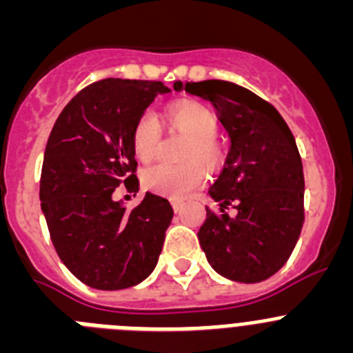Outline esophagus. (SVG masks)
Masks as SVG:
<instances>
[{
  "mask_svg": "<svg viewBox=\"0 0 353 353\" xmlns=\"http://www.w3.org/2000/svg\"><path fill=\"white\" fill-rule=\"evenodd\" d=\"M171 205H173V210L176 212V214H179V212H182V208H183L182 201H173V203H171Z\"/></svg>",
  "mask_w": 353,
  "mask_h": 353,
  "instance_id": "1",
  "label": "esophagus"
}]
</instances>
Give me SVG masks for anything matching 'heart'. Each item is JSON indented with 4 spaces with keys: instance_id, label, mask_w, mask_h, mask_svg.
<instances>
[{
    "instance_id": "obj_1",
    "label": "heart",
    "mask_w": 353,
    "mask_h": 353,
    "mask_svg": "<svg viewBox=\"0 0 353 353\" xmlns=\"http://www.w3.org/2000/svg\"><path fill=\"white\" fill-rule=\"evenodd\" d=\"M166 118L171 127L191 134L183 146L182 164L161 162L150 166L143 173V182L150 191L168 198L182 199L198 191L207 182V164H215L219 159V145L215 134L219 121L210 108L192 101L173 102L166 108ZM161 145V125L154 111H145L138 118L132 130V148L139 161L148 162L157 155Z\"/></svg>"
}]
</instances>
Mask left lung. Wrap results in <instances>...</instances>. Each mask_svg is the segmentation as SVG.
Wrapping results in <instances>:
<instances>
[{
	"label": "left lung",
	"instance_id": "left-lung-1",
	"mask_svg": "<svg viewBox=\"0 0 353 353\" xmlns=\"http://www.w3.org/2000/svg\"><path fill=\"white\" fill-rule=\"evenodd\" d=\"M187 93L210 101L230 136V152L208 194L199 245L215 272L239 283H260L288 261L304 223V173L297 143L277 109L228 81L185 83ZM233 204L235 218L223 208Z\"/></svg>",
	"mask_w": 353,
	"mask_h": 353
}]
</instances>
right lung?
<instances>
[{"instance_id":"add662e5","label":"right lung","mask_w":353,"mask_h":353,"mask_svg":"<svg viewBox=\"0 0 353 353\" xmlns=\"http://www.w3.org/2000/svg\"><path fill=\"white\" fill-rule=\"evenodd\" d=\"M170 92L161 81H97L65 105L51 130L40 176L42 212L60 260L92 288H129L157 265L173 219L170 201L146 192L127 210L114 191L123 183L138 192L134 125L155 97Z\"/></svg>"}]
</instances>
